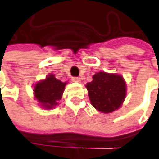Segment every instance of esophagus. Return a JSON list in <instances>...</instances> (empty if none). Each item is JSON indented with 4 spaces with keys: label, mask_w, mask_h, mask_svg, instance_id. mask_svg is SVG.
<instances>
[{
    "label": "esophagus",
    "mask_w": 159,
    "mask_h": 159,
    "mask_svg": "<svg viewBox=\"0 0 159 159\" xmlns=\"http://www.w3.org/2000/svg\"><path fill=\"white\" fill-rule=\"evenodd\" d=\"M72 81H73V82H75V83H80V82H81V79H80L79 77H72Z\"/></svg>",
    "instance_id": "1"
}]
</instances>
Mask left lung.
I'll return each instance as SVG.
<instances>
[{
	"instance_id": "8db88e82",
	"label": "left lung",
	"mask_w": 159,
	"mask_h": 159,
	"mask_svg": "<svg viewBox=\"0 0 159 159\" xmlns=\"http://www.w3.org/2000/svg\"><path fill=\"white\" fill-rule=\"evenodd\" d=\"M91 104L102 113L117 110L126 96V84L119 75L98 72L86 85Z\"/></svg>"
}]
</instances>
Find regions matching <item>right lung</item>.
Wrapping results in <instances>:
<instances>
[{
  "label": "right lung",
  "instance_id": "obj_1",
  "mask_svg": "<svg viewBox=\"0 0 159 159\" xmlns=\"http://www.w3.org/2000/svg\"><path fill=\"white\" fill-rule=\"evenodd\" d=\"M66 83L57 79L54 75H48L46 79L34 85V97L41 102V105L46 109L56 106L57 101L61 98Z\"/></svg>",
  "mask_w": 159,
  "mask_h": 159
}]
</instances>
